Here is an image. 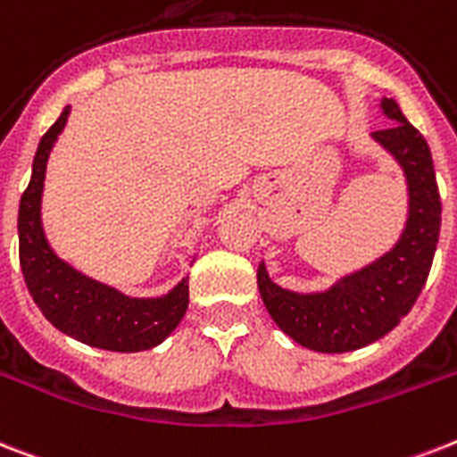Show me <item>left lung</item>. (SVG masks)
<instances>
[{
  "instance_id": "8db88e82",
  "label": "left lung",
  "mask_w": 457,
  "mask_h": 457,
  "mask_svg": "<svg viewBox=\"0 0 457 457\" xmlns=\"http://www.w3.org/2000/svg\"><path fill=\"white\" fill-rule=\"evenodd\" d=\"M380 107L392 126L373 131L370 138L396 159L409 185V218L399 241L378 261L319 293L277 287L265 262L258 265V288L267 312L307 350L337 354L376 343L411 312L432 267L441 228L432 152L395 98H383Z\"/></svg>"
}]
</instances>
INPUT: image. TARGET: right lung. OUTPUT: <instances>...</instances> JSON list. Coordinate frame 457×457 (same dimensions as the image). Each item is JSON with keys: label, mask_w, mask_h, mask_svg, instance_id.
Returning <instances> with one entry per match:
<instances>
[{"label": "right lung", "mask_w": 457, "mask_h": 457, "mask_svg": "<svg viewBox=\"0 0 457 457\" xmlns=\"http://www.w3.org/2000/svg\"><path fill=\"white\" fill-rule=\"evenodd\" d=\"M70 105L39 140L32 178L18 209V255L25 284L44 317L65 336L110 352H143L164 343L187 312V279L162 298H131L61 261L42 228L48 154L65 129Z\"/></svg>", "instance_id": "right-lung-1"}]
</instances>
